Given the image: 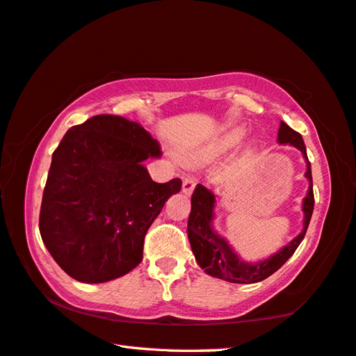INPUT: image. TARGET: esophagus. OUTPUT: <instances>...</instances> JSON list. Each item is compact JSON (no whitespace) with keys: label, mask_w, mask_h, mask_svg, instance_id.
I'll list each match as a JSON object with an SVG mask.
<instances>
[{"label":"esophagus","mask_w":356,"mask_h":356,"mask_svg":"<svg viewBox=\"0 0 356 356\" xmlns=\"http://www.w3.org/2000/svg\"><path fill=\"white\" fill-rule=\"evenodd\" d=\"M195 187H196V180L191 176H185L184 180H182V191H184V193L190 196L191 193H193Z\"/></svg>","instance_id":"esophagus-1"}]
</instances>
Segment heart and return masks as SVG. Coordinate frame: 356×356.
<instances>
[{"label": "heart", "instance_id": "1", "mask_svg": "<svg viewBox=\"0 0 356 356\" xmlns=\"http://www.w3.org/2000/svg\"><path fill=\"white\" fill-rule=\"evenodd\" d=\"M245 138V129L242 127H236L233 129H229L228 133H225L222 138H220L216 144H213V150L216 152H222L234 147L238 145L242 139Z\"/></svg>", "mask_w": 356, "mask_h": 356}]
</instances>
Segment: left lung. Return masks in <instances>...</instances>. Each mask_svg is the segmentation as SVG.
<instances>
[{
  "instance_id": "obj_1",
  "label": "left lung",
  "mask_w": 356,
  "mask_h": 356,
  "mask_svg": "<svg viewBox=\"0 0 356 356\" xmlns=\"http://www.w3.org/2000/svg\"><path fill=\"white\" fill-rule=\"evenodd\" d=\"M277 140L279 144H290L293 147L300 149L302 152V156L306 158V177L310 184L306 198L302 201V231L290 244L282 247L273 257L258 263H247L231 249L227 239L216 233V229L212 227L213 217H216L213 216L216 195L211 190H207L204 185L198 184L193 195H191V212L188 217L187 233L196 261H198L201 269H204V273L212 275V277L233 282V284H255V282L268 279L270 274H274L279 268L284 266L286 259L295 253L298 245L301 244L304 236H306L310 217H312L314 212L312 171H310L306 145H304L301 134L291 129L285 122H280Z\"/></svg>"
}]
</instances>
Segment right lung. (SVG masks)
Masks as SVG:
<instances>
[{"label":"right lung","mask_w":356,"mask_h":356,"mask_svg":"<svg viewBox=\"0 0 356 356\" xmlns=\"http://www.w3.org/2000/svg\"><path fill=\"white\" fill-rule=\"evenodd\" d=\"M160 144L136 122L95 115L67 129L52 155L39 231L58 266L103 284L143 261L144 238L182 180L154 182L143 161Z\"/></svg>","instance_id":"1"}]
</instances>
